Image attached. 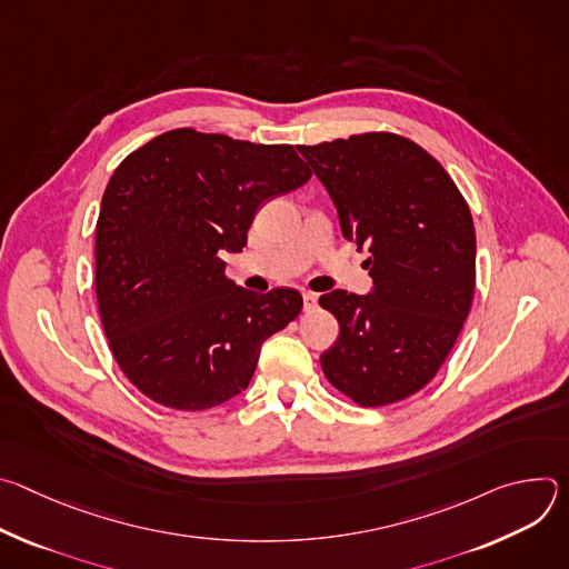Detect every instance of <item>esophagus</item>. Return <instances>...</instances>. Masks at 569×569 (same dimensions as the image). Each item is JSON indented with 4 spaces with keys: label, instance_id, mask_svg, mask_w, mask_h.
Instances as JSON below:
<instances>
[{
    "label": "esophagus",
    "instance_id": "34e87169",
    "mask_svg": "<svg viewBox=\"0 0 569 569\" xmlns=\"http://www.w3.org/2000/svg\"><path fill=\"white\" fill-rule=\"evenodd\" d=\"M315 303H317V295L310 292V290H303V308L310 310Z\"/></svg>",
    "mask_w": 569,
    "mask_h": 569
}]
</instances>
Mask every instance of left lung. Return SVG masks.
I'll use <instances>...</instances> for the list:
<instances>
[{
    "instance_id": "8db88e82",
    "label": "left lung",
    "mask_w": 569,
    "mask_h": 569,
    "mask_svg": "<svg viewBox=\"0 0 569 569\" xmlns=\"http://www.w3.org/2000/svg\"><path fill=\"white\" fill-rule=\"evenodd\" d=\"M373 279L371 295L333 290L319 306L340 323L321 356L329 382L360 408L423 389L452 351L475 295V224L439 161L408 137L362 132L297 146Z\"/></svg>"
}]
</instances>
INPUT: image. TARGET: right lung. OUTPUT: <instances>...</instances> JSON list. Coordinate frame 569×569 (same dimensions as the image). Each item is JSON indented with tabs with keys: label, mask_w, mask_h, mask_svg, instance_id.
<instances>
[{
	"label": "right lung",
	"mask_w": 569,
	"mask_h": 569,
	"mask_svg": "<svg viewBox=\"0 0 569 569\" xmlns=\"http://www.w3.org/2000/svg\"><path fill=\"white\" fill-rule=\"evenodd\" d=\"M310 169L290 143L176 128L130 152L97 220V303L110 351L150 400L211 410L246 389L261 345L301 312V295L250 292L224 279L263 200Z\"/></svg>",
	"instance_id": "right-lung-1"
}]
</instances>
